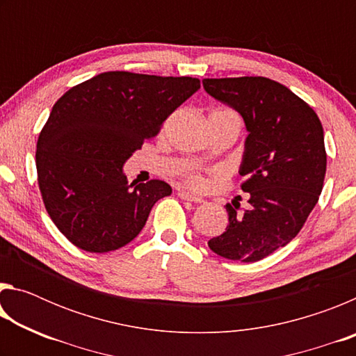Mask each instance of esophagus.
<instances>
[{"mask_svg":"<svg viewBox=\"0 0 356 356\" xmlns=\"http://www.w3.org/2000/svg\"><path fill=\"white\" fill-rule=\"evenodd\" d=\"M177 196L180 200H185V201H191V202H204V200L201 196H196L193 195V193L186 191V190H177Z\"/></svg>","mask_w":356,"mask_h":356,"instance_id":"esophagus-1","label":"esophagus"}]
</instances>
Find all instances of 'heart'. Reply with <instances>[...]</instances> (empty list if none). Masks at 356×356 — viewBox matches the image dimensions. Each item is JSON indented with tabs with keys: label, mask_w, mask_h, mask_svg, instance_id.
Returning <instances> with one entry per match:
<instances>
[{
	"label": "heart",
	"mask_w": 356,
	"mask_h": 356,
	"mask_svg": "<svg viewBox=\"0 0 356 356\" xmlns=\"http://www.w3.org/2000/svg\"><path fill=\"white\" fill-rule=\"evenodd\" d=\"M215 111H229V110H215ZM188 182L195 186V188H204V186H206V180H204V177H201L200 174H190Z\"/></svg>",
	"instance_id": "b5f03b06"
}]
</instances>
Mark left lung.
I'll use <instances>...</instances> for the list:
<instances>
[{
  "label": "left lung",
  "mask_w": 356,
  "mask_h": 356,
  "mask_svg": "<svg viewBox=\"0 0 356 356\" xmlns=\"http://www.w3.org/2000/svg\"><path fill=\"white\" fill-rule=\"evenodd\" d=\"M202 86L234 108L248 131L238 174L250 207L238 212L226 204L229 225L209 248L231 261L257 262L291 242L318 201L327 171L321 119L265 76L206 78Z\"/></svg>",
  "instance_id": "1"
}]
</instances>
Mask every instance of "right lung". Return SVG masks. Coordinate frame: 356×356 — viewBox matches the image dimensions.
<instances>
[{
	"instance_id": "right-lung-1",
	"label": "right lung",
	"mask_w": 356,
	"mask_h": 356,
	"mask_svg": "<svg viewBox=\"0 0 356 356\" xmlns=\"http://www.w3.org/2000/svg\"><path fill=\"white\" fill-rule=\"evenodd\" d=\"M200 88L191 76L104 72L53 105L35 166L47 212L72 243L108 252L141 232L172 188L163 180L129 184L124 163Z\"/></svg>"
}]
</instances>
